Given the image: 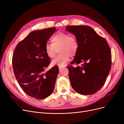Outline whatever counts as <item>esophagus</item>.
<instances>
[{
  "label": "esophagus",
  "instance_id": "34e87169",
  "mask_svg": "<svg viewBox=\"0 0 124 124\" xmlns=\"http://www.w3.org/2000/svg\"><path fill=\"white\" fill-rule=\"evenodd\" d=\"M65 67L63 66H59V69L60 70L62 69V68H64Z\"/></svg>",
  "mask_w": 124,
  "mask_h": 124
}]
</instances>
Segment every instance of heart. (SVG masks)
Instances as JSON below:
<instances>
[{
    "label": "heart",
    "mask_w": 124,
    "mask_h": 124,
    "mask_svg": "<svg viewBox=\"0 0 124 124\" xmlns=\"http://www.w3.org/2000/svg\"><path fill=\"white\" fill-rule=\"evenodd\" d=\"M52 43H47L45 45V52L51 58L55 57L58 50L60 54L52 61V64L58 66H64L70 57L75 56L79 48L77 38L73 35L59 32L51 39Z\"/></svg>",
    "instance_id": "1"
}]
</instances>
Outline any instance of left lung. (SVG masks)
Instances as JSON below:
<instances>
[{
	"instance_id": "left-lung-1",
	"label": "left lung",
	"mask_w": 124,
	"mask_h": 124,
	"mask_svg": "<svg viewBox=\"0 0 124 124\" xmlns=\"http://www.w3.org/2000/svg\"><path fill=\"white\" fill-rule=\"evenodd\" d=\"M66 30L77 38L79 48L68 66L72 88L82 95L96 93L105 84L112 65L111 51L105 38L87 25H67Z\"/></svg>"
}]
</instances>
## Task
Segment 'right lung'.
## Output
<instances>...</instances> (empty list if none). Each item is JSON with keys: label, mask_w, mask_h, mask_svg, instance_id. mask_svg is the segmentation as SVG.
Segmentation results:
<instances>
[{"label": "right lung", "mask_w": 124, "mask_h": 124, "mask_svg": "<svg viewBox=\"0 0 124 124\" xmlns=\"http://www.w3.org/2000/svg\"><path fill=\"white\" fill-rule=\"evenodd\" d=\"M55 31L50 28L31 32L18 43L13 53L12 65L18 84L25 93L37 100L53 93L59 73L57 66L44 72L50 64L45 45Z\"/></svg>", "instance_id": "1"}]
</instances>
